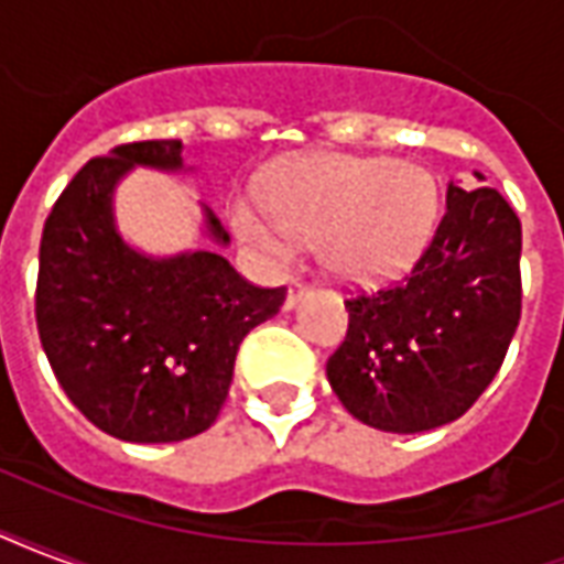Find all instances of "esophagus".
<instances>
[{"instance_id":"1","label":"esophagus","mask_w":564,"mask_h":564,"mask_svg":"<svg viewBox=\"0 0 564 564\" xmlns=\"http://www.w3.org/2000/svg\"><path fill=\"white\" fill-rule=\"evenodd\" d=\"M305 295H307V283L290 281V290H286V311L299 305V302H302Z\"/></svg>"}]
</instances>
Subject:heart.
I'll return each mask as SVG.
<instances>
[{"label":"heart","mask_w":564,"mask_h":564,"mask_svg":"<svg viewBox=\"0 0 564 564\" xmlns=\"http://www.w3.org/2000/svg\"><path fill=\"white\" fill-rule=\"evenodd\" d=\"M435 177L390 156L319 153L281 165L265 202L238 198L235 232L271 262H290L295 241L319 245L341 281H378L408 269L435 232Z\"/></svg>","instance_id":"heart-1"}]
</instances>
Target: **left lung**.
<instances>
[{"instance_id":"obj_1","label":"left lung","mask_w":564,"mask_h":564,"mask_svg":"<svg viewBox=\"0 0 564 564\" xmlns=\"http://www.w3.org/2000/svg\"><path fill=\"white\" fill-rule=\"evenodd\" d=\"M520 217L498 189L449 181L447 210L411 274L344 302L347 338L326 378L347 414L399 435L459 420L520 323Z\"/></svg>"}]
</instances>
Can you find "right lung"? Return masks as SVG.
<instances>
[{
    "label": "right lung",
    "mask_w": 564,
    "mask_h": 564,
    "mask_svg": "<svg viewBox=\"0 0 564 564\" xmlns=\"http://www.w3.org/2000/svg\"><path fill=\"white\" fill-rule=\"evenodd\" d=\"M181 141H135L80 169L44 220L35 323L72 404L108 435L172 444L210 429L238 347L286 290L245 281L214 250L150 257L117 229L115 189L135 165L184 172ZM205 235L229 245L214 210Z\"/></svg>",
    "instance_id": "add662e5"
}]
</instances>
